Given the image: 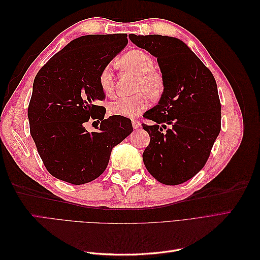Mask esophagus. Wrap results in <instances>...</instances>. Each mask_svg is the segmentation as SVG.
I'll use <instances>...</instances> for the list:
<instances>
[{"instance_id":"esophagus-1","label":"esophagus","mask_w":260,"mask_h":260,"mask_svg":"<svg viewBox=\"0 0 260 260\" xmlns=\"http://www.w3.org/2000/svg\"><path fill=\"white\" fill-rule=\"evenodd\" d=\"M132 125H133V128L135 129H138L139 127H141V122L139 121V120H132Z\"/></svg>"}]
</instances>
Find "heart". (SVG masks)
Returning a JSON list of instances; mask_svg holds the SVG:
<instances>
[{
    "label": "heart",
    "instance_id": "obj_1",
    "mask_svg": "<svg viewBox=\"0 0 260 260\" xmlns=\"http://www.w3.org/2000/svg\"><path fill=\"white\" fill-rule=\"evenodd\" d=\"M123 64L139 76L138 90L145 91L151 98H158L164 91V78L154 69V60L151 55L142 50H133L123 56ZM99 82L102 91L111 95L114 91L115 78L113 64H107L101 70ZM148 106V98L145 93L136 96H117L108 104V112L114 116L135 118Z\"/></svg>",
    "mask_w": 260,
    "mask_h": 260
}]
</instances>
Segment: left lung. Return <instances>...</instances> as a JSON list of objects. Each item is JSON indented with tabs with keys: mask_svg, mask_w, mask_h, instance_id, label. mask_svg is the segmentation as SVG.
<instances>
[{
	"mask_svg": "<svg viewBox=\"0 0 260 260\" xmlns=\"http://www.w3.org/2000/svg\"><path fill=\"white\" fill-rule=\"evenodd\" d=\"M129 38L157 58L164 78L158 104L143 115L154 122L142 124L151 138L143 153L144 165L160 183L181 184L205 166L221 129L216 80L177 38L160 35Z\"/></svg>",
	"mask_w": 260,
	"mask_h": 260,
	"instance_id": "left-lung-1",
	"label": "left lung"
}]
</instances>
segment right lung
I'll return each mask as SVG.
<instances>
[{
  "label": "right lung",
  "instance_id": "1",
  "mask_svg": "<svg viewBox=\"0 0 260 260\" xmlns=\"http://www.w3.org/2000/svg\"><path fill=\"white\" fill-rule=\"evenodd\" d=\"M128 43L127 35L77 38L37 74L28 107L30 135L50 174L72 184H84L106 169L112 149L132 132L129 118L111 116L96 103L105 100L99 76ZM101 120L98 133L85 123Z\"/></svg>",
  "mask_w": 260,
  "mask_h": 260
}]
</instances>
